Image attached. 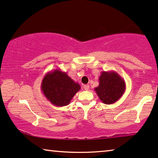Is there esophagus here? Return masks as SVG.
Masks as SVG:
<instances>
[{
	"label": "esophagus",
	"instance_id": "34e87169",
	"mask_svg": "<svg viewBox=\"0 0 158 158\" xmlns=\"http://www.w3.org/2000/svg\"><path fill=\"white\" fill-rule=\"evenodd\" d=\"M89 88H90V86L88 85H84V89L85 90H88Z\"/></svg>",
	"mask_w": 158,
	"mask_h": 158
}]
</instances>
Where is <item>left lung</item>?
<instances>
[{"mask_svg": "<svg viewBox=\"0 0 158 158\" xmlns=\"http://www.w3.org/2000/svg\"><path fill=\"white\" fill-rule=\"evenodd\" d=\"M126 89L124 79L114 70L102 71L99 77V85L95 88L100 100L105 104H113L122 97Z\"/></svg>", "mask_w": 158, "mask_h": 158, "instance_id": "1", "label": "left lung"}]
</instances>
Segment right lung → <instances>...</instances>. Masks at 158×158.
Wrapping results in <instances>:
<instances>
[{
    "label": "right lung",
    "instance_id": "right-lung-1",
    "mask_svg": "<svg viewBox=\"0 0 158 158\" xmlns=\"http://www.w3.org/2000/svg\"><path fill=\"white\" fill-rule=\"evenodd\" d=\"M43 95L52 105L63 107L70 104L81 85L60 69L51 70L45 75L40 85Z\"/></svg>",
    "mask_w": 158,
    "mask_h": 158
}]
</instances>
